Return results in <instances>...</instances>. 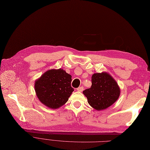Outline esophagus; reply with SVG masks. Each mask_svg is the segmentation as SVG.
I'll list each match as a JSON object with an SVG mask.
<instances>
[{"instance_id": "34e87169", "label": "esophagus", "mask_w": 150, "mask_h": 150, "mask_svg": "<svg viewBox=\"0 0 150 150\" xmlns=\"http://www.w3.org/2000/svg\"><path fill=\"white\" fill-rule=\"evenodd\" d=\"M83 90V87H80L77 88V90L78 91H82Z\"/></svg>"}]
</instances>
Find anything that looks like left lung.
<instances>
[{
	"label": "left lung",
	"instance_id": "8db88e82",
	"mask_svg": "<svg viewBox=\"0 0 150 150\" xmlns=\"http://www.w3.org/2000/svg\"><path fill=\"white\" fill-rule=\"evenodd\" d=\"M83 93L93 108L101 110L117 100L120 89L115 80L109 73L103 72L92 75L91 88L85 90Z\"/></svg>",
	"mask_w": 150,
	"mask_h": 150
}]
</instances>
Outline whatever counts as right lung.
<instances>
[{
	"instance_id": "1",
	"label": "right lung",
	"mask_w": 150,
	"mask_h": 150,
	"mask_svg": "<svg viewBox=\"0 0 150 150\" xmlns=\"http://www.w3.org/2000/svg\"><path fill=\"white\" fill-rule=\"evenodd\" d=\"M71 76L61 68L48 70L36 80L35 90L41 103L52 109H58L68 100L74 88Z\"/></svg>"
}]
</instances>
